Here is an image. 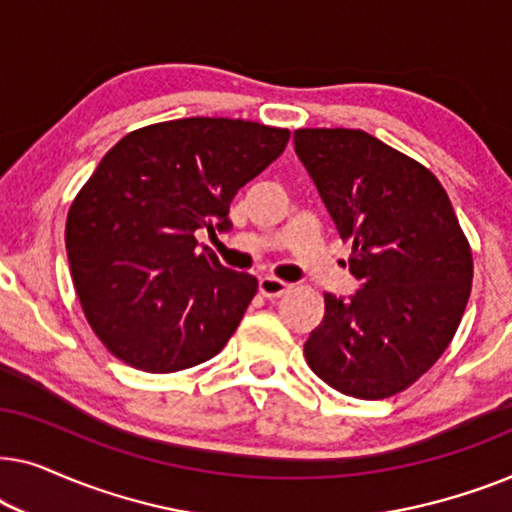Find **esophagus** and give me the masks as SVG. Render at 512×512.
<instances>
[{"label": "esophagus", "mask_w": 512, "mask_h": 512, "mask_svg": "<svg viewBox=\"0 0 512 512\" xmlns=\"http://www.w3.org/2000/svg\"><path fill=\"white\" fill-rule=\"evenodd\" d=\"M291 289H293L291 284H286L282 279H275V277H261V282H258V291H261V296L265 298H282Z\"/></svg>", "instance_id": "obj_1"}]
</instances>
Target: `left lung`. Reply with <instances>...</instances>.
Masks as SVG:
<instances>
[{
	"mask_svg": "<svg viewBox=\"0 0 512 512\" xmlns=\"http://www.w3.org/2000/svg\"><path fill=\"white\" fill-rule=\"evenodd\" d=\"M310 172L361 289L324 293V319L305 342L314 373L340 394L389 398L415 384L457 333L473 254L445 188L415 158L363 130L300 128Z\"/></svg>",
	"mask_w": 512,
	"mask_h": 512,
	"instance_id": "left-lung-1",
	"label": "left lung"
}]
</instances>
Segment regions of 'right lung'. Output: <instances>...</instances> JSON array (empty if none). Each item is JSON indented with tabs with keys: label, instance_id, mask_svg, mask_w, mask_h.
Wrapping results in <instances>:
<instances>
[{
	"label": "right lung",
	"instance_id": "right-lung-1",
	"mask_svg": "<svg viewBox=\"0 0 512 512\" xmlns=\"http://www.w3.org/2000/svg\"><path fill=\"white\" fill-rule=\"evenodd\" d=\"M291 132L242 118H179L132 130L69 207L65 242L81 310L116 359L177 373L212 359L258 282L228 270L195 230H228L240 188Z\"/></svg>",
	"mask_w": 512,
	"mask_h": 512
}]
</instances>
